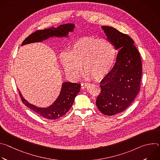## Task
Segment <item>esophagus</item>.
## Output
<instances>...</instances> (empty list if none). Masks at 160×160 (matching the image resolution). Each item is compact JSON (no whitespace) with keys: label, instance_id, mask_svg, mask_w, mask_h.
I'll list each match as a JSON object with an SVG mask.
<instances>
[{"label":"esophagus","instance_id":"obj_1","mask_svg":"<svg viewBox=\"0 0 160 160\" xmlns=\"http://www.w3.org/2000/svg\"><path fill=\"white\" fill-rule=\"evenodd\" d=\"M88 85V83H82V89H85L87 86Z\"/></svg>","mask_w":160,"mask_h":160}]
</instances>
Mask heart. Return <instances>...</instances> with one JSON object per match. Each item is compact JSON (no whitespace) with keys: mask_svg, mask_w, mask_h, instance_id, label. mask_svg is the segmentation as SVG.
Segmentation results:
<instances>
[{"mask_svg":"<svg viewBox=\"0 0 160 160\" xmlns=\"http://www.w3.org/2000/svg\"><path fill=\"white\" fill-rule=\"evenodd\" d=\"M115 52L113 44L108 39L83 37L74 42L69 54L62 56L61 62L66 72L72 77H79L83 66L88 76L99 80L111 70Z\"/></svg>","mask_w":160,"mask_h":160,"instance_id":"b5f03b06","label":"heart"}]
</instances>
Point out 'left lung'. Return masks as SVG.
I'll return each mask as SVG.
<instances>
[{
    "mask_svg": "<svg viewBox=\"0 0 160 160\" xmlns=\"http://www.w3.org/2000/svg\"><path fill=\"white\" fill-rule=\"evenodd\" d=\"M107 38L119 50L116 63L101 82V92L96 100L105 115H117L127 109L140 90L142 62L140 54L127 35L112 27L102 26Z\"/></svg>",
    "mask_w": 160,
    "mask_h": 160,
    "instance_id": "left-lung-1",
    "label": "left lung"
}]
</instances>
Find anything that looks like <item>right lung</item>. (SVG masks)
<instances>
[{"label":"right lung","mask_w":160,"mask_h":160,"mask_svg":"<svg viewBox=\"0 0 160 160\" xmlns=\"http://www.w3.org/2000/svg\"><path fill=\"white\" fill-rule=\"evenodd\" d=\"M75 25L73 23L61 25L57 28L51 27L43 30H37L30 35L21 45L35 42H41L50 38H67L70 32L74 31ZM81 85L77 83L64 82L62 83L60 93L56 101L49 106L41 108L28 102L19 90L22 102L25 106L37 112L41 117L48 120H56L64 115L72 106L75 98L80 91Z\"/></svg>","instance_id":"add662e5"}]
</instances>
